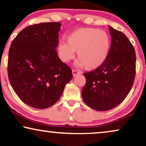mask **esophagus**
Wrapping results in <instances>:
<instances>
[{"instance_id": "obj_1", "label": "esophagus", "mask_w": 146, "mask_h": 146, "mask_svg": "<svg viewBox=\"0 0 146 146\" xmlns=\"http://www.w3.org/2000/svg\"><path fill=\"white\" fill-rule=\"evenodd\" d=\"M79 72H78L77 70H72V74H73V76H76L77 75H79L80 74Z\"/></svg>"}]
</instances>
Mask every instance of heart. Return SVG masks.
I'll use <instances>...</instances> for the list:
<instances>
[{
    "label": "heart",
    "mask_w": 146,
    "mask_h": 146,
    "mask_svg": "<svg viewBox=\"0 0 146 146\" xmlns=\"http://www.w3.org/2000/svg\"><path fill=\"white\" fill-rule=\"evenodd\" d=\"M66 43L60 42L57 46L59 58L64 63L74 58L76 64L88 70L101 66L108 56L111 45L110 35L106 31L96 28H80L67 36Z\"/></svg>",
    "instance_id": "1"
}]
</instances>
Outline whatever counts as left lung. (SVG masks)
Listing matches in <instances>:
<instances>
[{"label":"left lung","mask_w":146,"mask_h":146,"mask_svg":"<svg viewBox=\"0 0 146 146\" xmlns=\"http://www.w3.org/2000/svg\"><path fill=\"white\" fill-rule=\"evenodd\" d=\"M108 27L111 38L108 56L101 66L84 74L86 82L82 91L84 102L101 111L116 107L125 98L135 75L133 45L123 33Z\"/></svg>","instance_id":"left-lung-1"}]
</instances>
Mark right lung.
<instances>
[{
  "label": "right lung",
  "mask_w": 146,
  "mask_h": 146,
  "mask_svg": "<svg viewBox=\"0 0 146 146\" xmlns=\"http://www.w3.org/2000/svg\"><path fill=\"white\" fill-rule=\"evenodd\" d=\"M61 23H43L24 29L12 42L8 76L21 100L31 107L47 108L56 102L72 70L62 62L56 48Z\"/></svg>",
  "instance_id": "right-lung-1"
}]
</instances>
